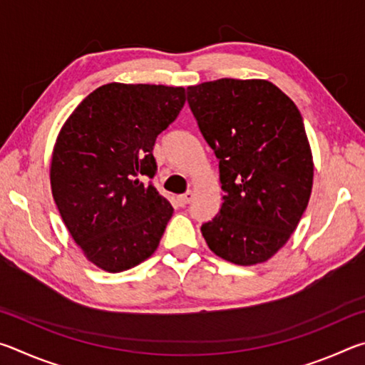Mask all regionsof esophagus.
<instances>
[{
  "instance_id": "obj_1",
  "label": "esophagus",
  "mask_w": 365,
  "mask_h": 365,
  "mask_svg": "<svg viewBox=\"0 0 365 365\" xmlns=\"http://www.w3.org/2000/svg\"><path fill=\"white\" fill-rule=\"evenodd\" d=\"M191 200H193V191H187L185 195H180L177 197V202L180 206H187Z\"/></svg>"
}]
</instances>
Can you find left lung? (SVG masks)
Wrapping results in <instances>:
<instances>
[{
  "mask_svg": "<svg viewBox=\"0 0 365 365\" xmlns=\"http://www.w3.org/2000/svg\"><path fill=\"white\" fill-rule=\"evenodd\" d=\"M187 91L197 127L219 159L224 190L202 237L228 262H265L285 246L311 197L314 160L299 110L262 78H219Z\"/></svg>",
  "mask_w": 365,
  "mask_h": 365,
  "instance_id": "obj_1",
  "label": "left lung"
}]
</instances>
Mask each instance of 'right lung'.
Masks as SVG:
<instances>
[{
    "mask_svg": "<svg viewBox=\"0 0 365 365\" xmlns=\"http://www.w3.org/2000/svg\"><path fill=\"white\" fill-rule=\"evenodd\" d=\"M183 86L108 83L73 109L53 148L49 180L73 242L101 270L123 272L158 250L170 202L146 178L153 146L185 104Z\"/></svg>",
    "mask_w": 365,
    "mask_h": 365,
    "instance_id": "1",
    "label": "right lung"
}]
</instances>
